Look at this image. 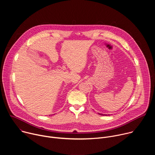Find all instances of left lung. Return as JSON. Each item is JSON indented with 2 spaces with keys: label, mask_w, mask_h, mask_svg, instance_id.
<instances>
[{
  "label": "left lung",
  "mask_w": 155,
  "mask_h": 155,
  "mask_svg": "<svg viewBox=\"0 0 155 155\" xmlns=\"http://www.w3.org/2000/svg\"><path fill=\"white\" fill-rule=\"evenodd\" d=\"M98 114L100 115H102H102H103V116H104V115H105V116L107 115H106V114H99V113H98Z\"/></svg>",
  "instance_id": "1"
}]
</instances>
